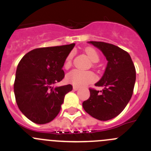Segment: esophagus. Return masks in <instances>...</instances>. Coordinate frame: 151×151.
<instances>
[{
	"label": "esophagus",
	"instance_id": "1",
	"mask_svg": "<svg viewBox=\"0 0 151 151\" xmlns=\"http://www.w3.org/2000/svg\"><path fill=\"white\" fill-rule=\"evenodd\" d=\"M79 89V87L78 86H73V90L74 91H78Z\"/></svg>",
	"mask_w": 151,
	"mask_h": 151
}]
</instances>
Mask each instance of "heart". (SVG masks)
<instances>
[{
  "label": "heart",
  "instance_id": "b5f03b06",
  "mask_svg": "<svg viewBox=\"0 0 151 151\" xmlns=\"http://www.w3.org/2000/svg\"><path fill=\"white\" fill-rule=\"evenodd\" d=\"M85 51L89 59L92 62L96 63L99 60V55L94 48L87 47V48H85ZM73 57V53H70V54H68L66 60H65V63H64L65 68H69L71 66ZM95 75L92 72L81 71V70H78V69H73L71 72L67 73V75L66 76V80L67 81V82L73 84V85L78 86V87L85 86V85L92 83V82L95 81Z\"/></svg>",
  "mask_w": 151,
  "mask_h": 151
}]
</instances>
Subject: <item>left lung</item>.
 Returning <instances> with one entry per match:
<instances>
[{"mask_svg": "<svg viewBox=\"0 0 151 151\" xmlns=\"http://www.w3.org/2000/svg\"><path fill=\"white\" fill-rule=\"evenodd\" d=\"M101 50L107 60L105 72L95 86L102 91L90 88V97L82 103L84 110L101 121L114 118L125 109L132 96L136 72L129 53L112 44L88 41Z\"/></svg>", "mask_w": 151, "mask_h": 151, "instance_id": "8db88e82", "label": "left lung"}]
</instances>
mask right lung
<instances>
[{
	"instance_id": "right-lung-1",
	"label": "right lung",
	"mask_w": 151,
	"mask_h": 151,
	"mask_svg": "<svg viewBox=\"0 0 151 151\" xmlns=\"http://www.w3.org/2000/svg\"><path fill=\"white\" fill-rule=\"evenodd\" d=\"M75 44L31 50L17 66L14 94L19 109L37 124L50 122L58 115L71 85H54L65 76L63 66Z\"/></svg>"
}]
</instances>
